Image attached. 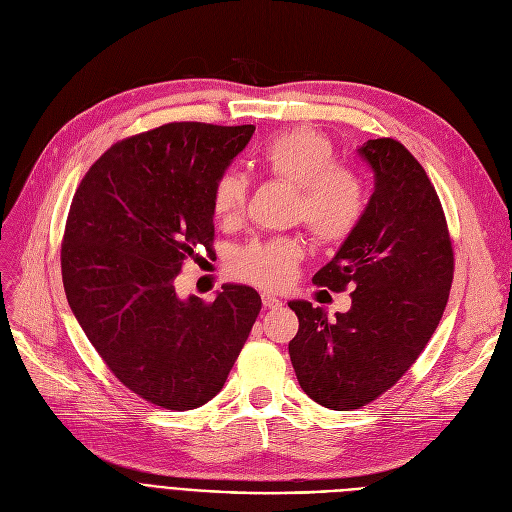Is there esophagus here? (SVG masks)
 Here are the masks:
<instances>
[{
    "instance_id": "esophagus-1",
    "label": "esophagus",
    "mask_w": 512,
    "mask_h": 512,
    "mask_svg": "<svg viewBox=\"0 0 512 512\" xmlns=\"http://www.w3.org/2000/svg\"><path fill=\"white\" fill-rule=\"evenodd\" d=\"M262 304H264V309H279V306H281V300H279V298H275V296H271V294H267V292H264V294H262Z\"/></svg>"
}]
</instances>
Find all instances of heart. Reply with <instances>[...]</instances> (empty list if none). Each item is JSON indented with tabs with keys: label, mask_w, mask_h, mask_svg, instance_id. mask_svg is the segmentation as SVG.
Wrapping results in <instances>:
<instances>
[{
	"label": "heart",
	"mask_w": 512,
	"mask_h": 512,
	"mask_svg": "<svg viewBox=\"0 0 512 512\" xmlns=\"http://www.w3.org/2000/svg\"><path fill=\"white\" fill-rule=\"evenodd\" d=\"M258 166L273 178L296 187L292 220L302 222L319 243H342L363 222L367 189L361 176L338 163L334 142L311 126H296L271 136L256 153ZM248 178L237 170L222 172L212 185V214L224 224L241 220L248 201ZM304 256L296 235L252 239L231 256V273L264 290L288 285Z\"/></svg>",
	"instance_id": "1"
}]
</instances>
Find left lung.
<instances>
[{
	"instance_id": "obj_1",
	"label": "left lung",
	"mask_w": 512,
	"mask_h": 512,
	"mask_svg": "<svg viewBox=\"0 0 512 512\" xmlns=\"http://www.w3.org/2000/svg\"><path fill=\"white\" fill-rule=\"evenodd\" d=\"M376 187L359 229L315 273L332 292L355 290L349 313L327 319L294 300L290 359L302 391L338 412L386 393L424 351L454 281V250L431 178L395 138L363 142Z\"/></svg>"
}]
</instances>
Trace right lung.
I'll list each match as a JSON object with an SVG mask.
<instances>
[{
	"label": "right lung",
	"instance_id": "right-lung-1",
	"mask_svg": "<svg viewBox=\"0 0 512 512\" xmlns=\"http://www.w3.org/2000/svg\"><path fill=\"white\" fill-rule=\"evenodd\" d=\"M254 126L174 121L119 140L79 182L60 248L73 315L115 378L185 412L227 382L262 300L222 285L203 302L176 294L182 264L212 254V185Z\"/></svg>",
	"mask_w": 512,
	"mask_h": 512
}]
</instances>
